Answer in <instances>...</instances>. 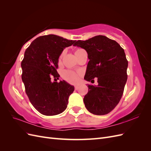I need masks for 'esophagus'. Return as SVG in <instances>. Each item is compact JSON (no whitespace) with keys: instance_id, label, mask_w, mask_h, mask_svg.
Returning <instances> with one entry per match:
<instances>
[{"instance_id":"obj_1","label":"esophagus","mask_w":151,"mask_h":151,"mask_svg":"<svg viewBox=\"0 0 151 151\" xmlns=\"http://www.w3.org/2000/svg\"><path fill=\"white\" fill-rule=\"evenodd\" d=\"M79 87L78 86H76L75 88H75V90H77V89H79Z\"/></svg>"}]
</instances>
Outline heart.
Here are the masks:
<instances>
[{"label": "heart", "instance_id": "heart-1", "mask_svg": "<svg viewBox=\"0 0 151 151\" xmlns=\"http://www.w3.org/2000/svg\"><path fill=\"white\" fill-rule=\"evenodd\" d=\"M82 50H83V49L80 48H77L75 50V53L79 52L80 51H81ZM63 54H64V53L63 52L60 55V57H59V60H60V59L62 58ZM62 76L65 81H67V82H68V83H70L71 84H76L79 81V74H77V73H76L72 71V70H67L63 71L62 72Z\"/></svg>", "mask_w": 151, "mask_h": 151}]
</instances>
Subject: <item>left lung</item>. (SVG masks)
I'll use <instances>...</instances> for the list:
<instances>
[{
  "instance_id": "1",
  "label": "left lung",
  "mask_w": 151,
  "mask_h": 151,
  "mask_svg": "<svg viewBox=\"0 0 151 151\" xmlns=\"http://www.w3.org/2000/svg\"><path fill=\"white\" fill-rule=\"evenodd\" d=\"M86 50L89 61L84 79L98 78V86L88 85L84 98L88 110L96 115L111 111L120 102L127 80L128 61L123 50L115 40L103 35L73 45Z\"/></svg>"
}]
</instances>
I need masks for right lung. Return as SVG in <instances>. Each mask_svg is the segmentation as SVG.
Instances as JSON below:
<instances>
[{"label":"right lung","mask_w":151,"mask_h":151,"mask_svg":"<svg viewBox=\"0 0 151 151\" xmlns=\"http://www.w3.org/2000/svg\"><path fill=\"white\" fill-rule=\"evenodd\" d=\"M75 42L45 35L33 40L26 50L21 62L22 80L31 103L42 115H56L67 108L74 87L65 81L52 82V78L55 81L60 77L57 71L58 58L63 49Z\"/></svg>","instance_id":"add662e5"}]
</instances>
